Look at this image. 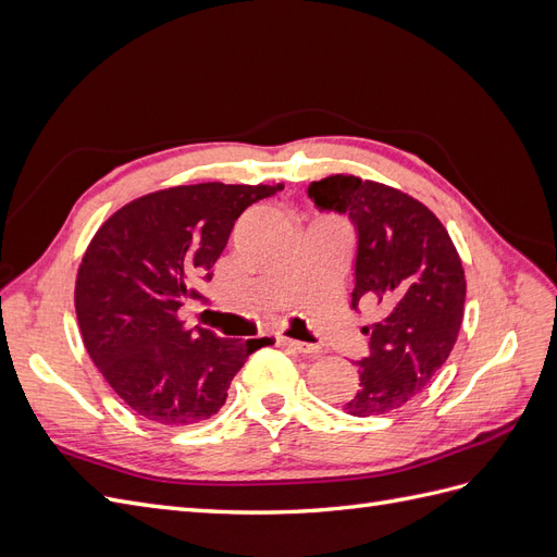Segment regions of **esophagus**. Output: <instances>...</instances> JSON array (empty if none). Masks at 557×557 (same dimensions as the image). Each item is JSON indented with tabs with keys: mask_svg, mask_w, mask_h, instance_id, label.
I'll list each match as a JSON object with an SVG mask.
<instances>
[{
	"mask_svg": "<svg viewBox=\"0 0 557 557\" xmlns=\"http://www.w3.org/2000/svg\"><path fill=\"white\" fill-rule=\"evenodd\" d=\"M278 342L283 346H288L293 350H299V352H318V346L315 344H305V342H295V339H288V336H278Z\"/></svg>",
	"mask_w": 557,
	"mask_h": 557,
	"instance_id": "34e87169",
	"label": "esophagus"
}]
</instances>
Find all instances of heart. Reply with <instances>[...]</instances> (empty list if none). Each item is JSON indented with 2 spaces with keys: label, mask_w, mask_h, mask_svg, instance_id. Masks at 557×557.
Returning <instances> with one entry per match:
<instances>
[{
  "label": "heart",
  "mask_w": 557,
  "mask_h": 557,
  "mask_svg": "<svg viewBox=\"0 0 557 557\" xmlns=\"http://www.w3.org/2000/svg\"><path fill=\"white\" fill-rule=\"evenodd\" d=\"M315 223H334V221H332V218L323 215V218H318V221H315ZM283 267H288V262H283Z\"/></svg>",
  "instance_id": "obj_1"
}]
</instances>
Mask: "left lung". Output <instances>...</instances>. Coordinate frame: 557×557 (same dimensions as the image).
I'll use <instances>...</instances> for the list:
<instances>
[{
	"label": "left lung",
	"mask_w": 557,
	"mask_h": 557,
	"mask_svg": "<svg viewBox=\"0 0 557 557\" xmlns=\"http://www.w3.org/2000/svg\"><path fill=\"white\" fill-rule=\"evenodd\" d=\"M309 197L358 232L350 307L358 311L364 297L393 301L391 315L372 325L360 387L342 409L360 418L399 409L458 339L467 288L458 250L428 207L383 183L336 174L311 183Z\"/></svg>",
	"instance_id": "left-lung-1"
}]
</instances>
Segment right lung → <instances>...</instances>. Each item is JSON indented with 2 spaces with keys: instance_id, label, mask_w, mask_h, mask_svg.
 <instances>
[{
  "instance_id": "obj_1",
  "label": "right lung",
  "mask_w": 557,
  "mask_h": 557,
  "mask_svg": "<svg viewBox=\"0 0 557 557\" xmlns=\"http://www.w3.org/2000/svg\"><path fill=\"white\" fill-rule=\"evenodd\" d=\"M281 185H176L134 199L90 242L76 281L88 356L129 409L160 425L221 411L246 358L272 339L185 332L176 311L199 293L234 221Z\"/></svg>"
}]
</instances>
